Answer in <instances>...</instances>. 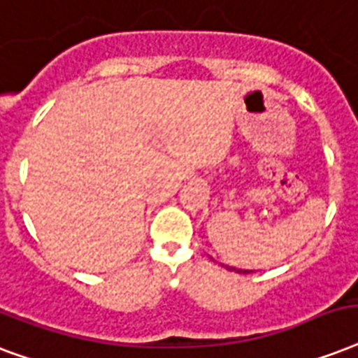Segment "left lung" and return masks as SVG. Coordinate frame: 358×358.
Returning a JSON list of instances; mask_svg holds the SVG:
<instances>
[{"label":"left lung","mask_w":358,"mask_h":358,"mask_svg":"<svg viewBox=\"0 0 358 358\" xmlns=\"http://www.w3.org/2000/svg\"><path fill=\"white\" fill-rule=\"evenodd\" d=\"M227 270H234V272H238V274H250L253 270H242V268H234V266H225Z\"/></svg>","instance_id":"left-lung-1"}]
</instances>
